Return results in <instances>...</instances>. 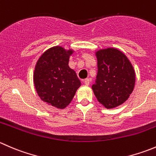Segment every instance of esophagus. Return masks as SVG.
<instances>
[{
	"mask_svg": "<svg viewBox=\"0 0 156 156\" xmlns=\"http://www.w3.org/2000/svg\"><path fill=\"white\" fill-rule=\"evenodd\" d=\"M84 83L86 84V85H89L90 84V79L89 78H85L84 80Z\"/></svg>",
	"mask_w": 156,
	"mask_h": 156,
	"instance_id": "esophagus-1",
	"label": "esophagus"
}]
</instances>
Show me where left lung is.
Masks as SVG:
<instances>
[{"label":"left lung","mask_w":156,"mask_h":156,"mask_svg":"<svg viewBox=\"0 0 156 156\" xmlns=\"http://www.w3.org/2000/svg\"><path fill=\"white\" fill-rule=\"evenodd\" d=\"M97 75L92 89L106 108L120 106L128 99L135 84V72L127 56L117 49L96 53Z\"/></svg>","instance_id":"obj_1"}]
</instances>
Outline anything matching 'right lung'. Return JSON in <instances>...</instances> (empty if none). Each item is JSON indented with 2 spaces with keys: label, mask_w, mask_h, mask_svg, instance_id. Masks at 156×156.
I'll return each mask as SVG.
<instances>
[{
  "label": "right lung",
  "mask_w": 156,
  "mask_h": 156,
  "mask_svg": "<svg viewBox=\"0 0 156 156\" xmlns=\"http://www.w3.org/2000/svg\"><path fill=\"white\" fill-rule=\"evenodd\" d=\"M72 53V50L66 51L61 47L49 49L39 58L34 69L37 94L43 101L56 108L66 107L81 86L75 72L69 66Z\"/></svg>",
  "instance_id": "right-lung-1"
}]
</instances>
